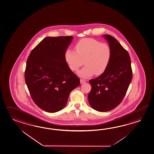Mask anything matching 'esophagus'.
Returning <instances> with one entry per match:
<instances>
[{"label": "esophagus", "instance_id": "obj_1", "mask_svg": "<svg viewBox=\"0 0 154 154\" xmlns=\"http://www.w3.org/2000/svg\"><path fill=\"white\" fill-rule=\"evenodd\" d=\"M86 82L85 80H83V79H80V83H81V84H83L84 83Z\"/></svg>", "mask_w": 154, "mask_h": 154}]
</instances>
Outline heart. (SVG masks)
Segmentation results:
<instances>
[{
    "instance_id": "obj_1",
    "label": "heart",
    "mask_w": 154,
    "mask_h": 154,
    "mask_svg": "<svg viewBox=\"0 0 154 154\" xmlns=\"http://www.w3.org/2000/svg\"><path fill=\"white\" fill-rule=\"evenodd\" d=\"M75 51L68 49L65 58L69 69L76 71L85 63V67L77 72V75L87 79L94 74L99 75L106 70L111 59V49L106 43L93 38H83L75 45Z\"/></svg>"
}]
</instances>
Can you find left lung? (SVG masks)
Masks as SVG:
<instances>
[{
  "instance_id": "1",
  "label": "left lung",
  "mask_w": 154,
  "mask_h": 154,
  "mask_svg": "<svg viewBox=\"0 0 154 154\" xmlns=\"http://www.w3.org/2000/svg\"><path fill=\"white\" fill-rule=\"evenodd\" d=\"M103 37L111 49V59L104 73L89 81L91 90L88 99L94 110L106 112L122 100L132 81V71L128 53L112 36L105 35Z\"/></svg>"
}]
</instances>
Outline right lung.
<instances>
[{"mask_svg": "<svg viewBox=\"0 0 154 154\" xmlns=\"http://www.w3.org/2000/svg\"><path fill=\"white\" fill-rule=\"evenodd\" d=\"M72 36L47 37L32 50L26 63L25 79L35 104L54 113L66 106L69 94L80 80L65 58Z\"/></svg>", "mask_w": 154, "mask_h": 154, "instance_id": "add662e5", "label": "right lung"}]
</instances>
